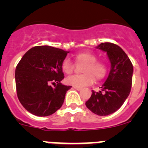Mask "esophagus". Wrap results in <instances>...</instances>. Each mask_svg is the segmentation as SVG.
Here are the masks:
<instances>
[{"label":"esophagus","instance_id":"34e87169","mask_svg":"<svg viewBox=\"0 0 148 148\" xmlns=\"http://www.w3.org/2000/svg\"><path fill=\"white\" fill-rule=\"evenodd\" d=\"M73 88L75 89V90H82V88H81V87H73Z\"/></svg>","mask_w":148,"mask_h":148}]
</instances>
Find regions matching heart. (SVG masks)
I'll list each match as a JSON object with an SVG mask.
<instances>
[{
  "instance_id": "b5f03b06",
  "label": "heart",
  "mask_w": 148,
  "mask_h": 148,
  "mask_svg": "<svg viewBox=\"0 0 148 148\" xmlns=\"http://www.w3.org/2000/svg\"><path fill=\"white\" fill-rule=\"evenodd\" d=\"M75 61L78 63L84 64L82 67V75L69 76L66 78L67 84L76 87H82L90 85L96 80H100L105 76L107 66L102 61H96V56L90 52H81L75 56ZM62 70L66 74H71L74 69V65L69 58H65L61 64Z\"/></svg>"
}]
</instances>
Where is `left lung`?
<instances>
[{
  "label": "left lung",
  "mask_w": 148,
  "mask_h": 148,
  "mask_svg": "<svg viewBox=\"0 0 148 148\" xmlns=\"http://www.w3.org/2000/svg\"><path fill=\"white\" fill-rule=\"evenodd\" d=\"M96 48L107 53L111 67L100 91L92 90L91 97L85 104L95 114L108 116L118 110L130 94L133 64L124 50L116 44L101 43Z\"/></svg>",
  "instance_id": "obj_1"
}]
</instances>
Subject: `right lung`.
Here are the masks:
<instances>
[{
	"label": "right lung",
	"instance_id": "add662e5",
	"mask_svg": "<svg viewBox=\"0 0 148 148\" xmlns=\"http://www.w3.org/2000/svg\"><path fill=\"white\" fill-rule=\"evenodd\" d=\"M70 52L49 46L31 48L15 69L18 98L28 112L47 116L61 108L71 86L61 83L64 79L61 64ZM56 84L55 88L51 84Z\"/></svg>",
	"mask_w": 148,
	"mask_h": 148
}]
</instances>
